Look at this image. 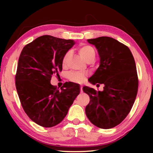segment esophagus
<instances>
[{
    "mask_svg": "<svg viewBox=\"0 0 153 153\" xmlns=\"http://www.w3.org/2000/svg\"><path fill=\"white\" fill-rule=\"evenodd\" d=\"M82 88H83V84H81V85H80V90H81V92H83Z\"/></svg>",
    "mask_w": 153,
    "mask_h": 153,
    "instance_id": "1",
    "label": "esophagus"
}]
</instances>
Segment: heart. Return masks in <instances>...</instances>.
I'll use <instances>...</instances> for the list:
<instances>
[{
	"mask_svg": "<svg viewBox=\"0 0 153 153\" xmlns=\"http://www.w3.org/2000/svg\"><path fill=\"white\" fill-rule=\"evenodd\" d=\"M78 51L80 56L84 59L85 61L89 58L92 57V56H95V51L94 48L89 45H82L79 48ZM68 56L69 53H67L63 58V60H62V65H63V66L65 65L67 59L68 58ZM69 78L72 82H82L84 79V76L80 73L73 71L69 74Z\"/></svg>",
	"mask_w": 153,
	"mask_h": 153,
	"instance_id": "b5f03b06",
	"label": "heart"
}]
</instances>
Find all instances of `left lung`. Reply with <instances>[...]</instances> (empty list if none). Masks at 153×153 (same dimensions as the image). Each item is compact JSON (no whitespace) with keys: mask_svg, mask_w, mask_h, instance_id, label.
Returning <instances> with one entry per match:
<instances>
[{"mask_svg":"<svg viewBox=\"0 0 153 153\" xmlns=\"http://www.w3.org/2000/svg\"><path fill=\"white\" fill-rule=\"evenodd\" d=\"M87 41L95 46L100 58L99 67L88 82L104 84V88L97 91L83 87L90 97L85 111L94 126L110 129L127 117L135 101L138 87L135 61L128 46L113 38L102 36Z\"/></svg>","mask_w":153,"mask_h":153,"instance_id":"obj_1","label":"left lung"}]
</instances>
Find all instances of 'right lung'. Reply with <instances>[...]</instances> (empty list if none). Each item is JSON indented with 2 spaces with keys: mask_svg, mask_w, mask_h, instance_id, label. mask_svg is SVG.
Wrapping results in <instances>:
<instances>
[{
  "mask_svg": "<svg viewBox=\"0 0 153 153\" xmlns=\"http://www.w3.org/2000/svg\"><path fill=\"white\" fill-rule=\"evenodd\" d=\"M75 43L45 35L25 45L21 53L17 92L25 113L40 126L51 128L61 123L79 94L76 83L67 82L61 90L51 84L52 76L62 71L63 58Z\"/></svg>",
  "mask_w": 153,
  "mask_h": 153,
  "instance_id": "add662e5",
  "label": "right lung"
}]
</instances>
